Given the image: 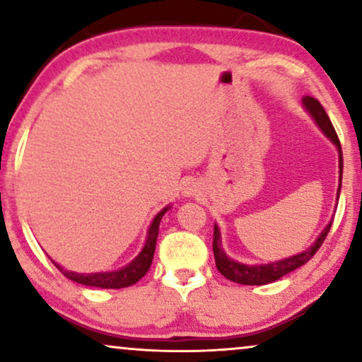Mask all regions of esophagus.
I'll return each instance as SVG.
<instances>
[{"label": "esophagus", "mask_w": 362, "mask_h": 362, "mask_svg": "<svg viewBox=\"0 0 362 362\" xmlns=\"http://www.w3.org/2000/svg\"><path fill=\"white\" fill-rule=\"evenodd\" d=\"M194 192H196V189H194V187H192L191 185H187V186L185 187V194H186V196H192V194H194Z\"/></svg>", "instance_id": "34e87169"}]
</instances>
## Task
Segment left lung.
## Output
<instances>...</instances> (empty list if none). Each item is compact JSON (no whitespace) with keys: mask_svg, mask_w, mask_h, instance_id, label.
<instances>
[{"mask_svg":"<svg viewBox=\"0 0 362 362\" xmlns=\"http://www.w3.org/2000/svg\"><path fill=\"white\" fill-rule=\"evenodd\" d=\"M303 105L313 120L316 122V125L320 127V130L325 133L326 136L329 138L331 141L334 143V146L338 148V155H339V186H338V192L336 196L339 197L341 192V180H343V151H341V143L339 138L336 135L333 123H331L328 113L325 112V108L321 107V103L316 100L313 97H303ZM333 222V221H331ZM331 222L325 227L323 232L318 235L313 244H311L308 249L300 252V254L291 255L288 259H281L279 262H272V264H264V265H247V264H240L230 257H227V254L222 249L221 244V232L219 227L214 226V242H212V250H214V259H216V267L217 270L221 272L222 275L226 276L227 280L235 281V284L240 285H267L272 284V281L281 279V276L290 274L298 269V267L305 265L311 257H313L318 249L323 244L326 235L331 229Z\"/></svg>","mask_w":362,"mask_h":362,"instance_id":"8db88e82","label":"left lung"}]
</instances>
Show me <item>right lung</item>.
Listing matches in <instances>:
<instances>
[{"instance_id": "obj_1", "label": "right lung", "mask_w": 362, "mask_h": 362, "mask_svg": "<svg viewBox=\"0 0 362 362\" xmlns=\"http://www.w3.org/2000/svg\"><path fill=\"white\" fill-rule=\"evenodd\" d=\"M170 207L171 206H166L165 209L160 211L155 216L150 229H148V237L141 252L130 262V264L122 267V269L113 270V272H97V274H77V272L64 270L62 267L57 265L54 260L52 264L61 270V274L64 276H67L69 280L77 281V284L81 285L97 286V288H125V286L135 285L136 281L140 280L141 276H145L146 272L150 270L153 255H155V247H156L158 232H160L161 217L165 216V212L170 209Z\"/></svg>"}]
</instances>
